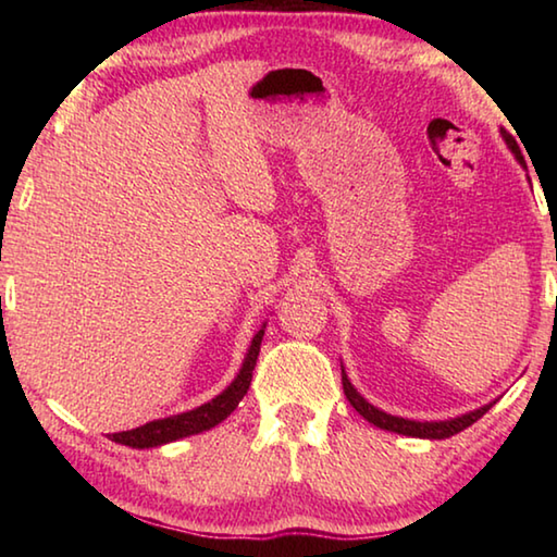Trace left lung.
I'll list each match as a JSON object with an SVG mask.
<instances>
[{"mask_svg": "<svg viewBox=\"0 0 557 557\" xmlns=\"http://www.w3.org/2000/svg\"><path fill=\"white\" fill-rule=\"evenodd\" d=\"M506 145L513 149V143L506 137ZM342 383H344V395L348 398V403L354 405L358 414H363L366 420L371 422V425L381 428V430H388V432H398V435L405 437H420V440H445L457 435V432L467 430L469 425H474L479 418H484V414L492 410V405L496 403H488L484 408L479 410H471L467 414H459V418H451V420H440V422H418V420H408V418H398V414H388L375 408L369 400L363 398L361 393H358L351 381H348V375L342 366Z\"/></svg>", "mask_w": 557, "mask_h": 557, "instance_id": "obj_1", "label": "left lung"}]
</instances>
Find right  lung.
Instances as JSON below:
<instances>
[{
    "label": "right lung",
    "instance_id": "obj_1",
    "mask_svg": "<svg viewBox=\"0 0 557 557\" xmlns=\"http://www.w3.org/2000/svg\"><path fill=\"white\" fill-rule=\"evenodd\" d=\"M262 334H265V324H262L260 332L252 336L250 348L243 358V366H240L238 375H235L228 388H225L221 395H215L213 400L203 403V405H199V408H194L188 412L172 414V418L152 420L143 428H135V430H127V432H115V435H110V440L117 442V445H127L132 449H149V447L166 445V442L182 440V437H188V435H199V432H206V430L219 425V422H223L235 408H238L243 395L248 393V388H250L252 371H256L260 344H262Z\"/></svg>",
    "mask_w": 557,
    "mask_h": 557
}]
</instances>
